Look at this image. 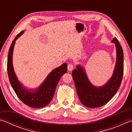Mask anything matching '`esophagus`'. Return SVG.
<instances>
[{"instance_id":"obj_1","label":"esophagus","mask_w":132,"mask_h":132,"mask_svg":"<svg viewBox=\"0 0 132 132\" xmlns=\"http://www.w3.org/2000/svg\"><path fill=\"white\" fill-rule=\"evenodd\" d=\"M74 68V66H73V64H69L68 66V70L69 71H71Z\"/></svg>"}]
</instances>
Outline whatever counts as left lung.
<instances>
[{
	"label": "left lung",
	"mask_w": 132,
	"mask_h": 132,
	"mask_svg": "<svg viewBox=\"0 0 132 132\" xmlns=\"http://www.w3.org/2000/svg\"><path fill=\"white\" fill-rule=\"evenodd\" d=\"M112 42L115 44L117 62L112 76L103 86H93L81 66L77 65L72 72L78 97L81 103L88 108H97L106 104L117 92L121 83L123 75V53L117 38Z\"/></svg>",
	"instance_id": "1"
}]
</instances>
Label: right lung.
<instances>
[{"instance_id":"right-lung-1","label":"right lung","mask_w":132,"mask_h":132,"mask_svg":"<svg viewBox=\"0 0 132 132\" xmlns=\"http://www.w3.org/2000/svg\"><path fill=\"white\" fill-rule=\"evenodd\" d=\"M22 31L13 40L9 51L7 57V73L11 85L20 100L27 105L32 108H42L51 101L56 86L61 77L67 72L66 63L55 69L48 75L42 84L35 91L28 90L18 80L13 67V52L16 39L23 34Z\"/></svg>"}]
</instances>
